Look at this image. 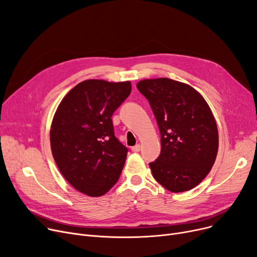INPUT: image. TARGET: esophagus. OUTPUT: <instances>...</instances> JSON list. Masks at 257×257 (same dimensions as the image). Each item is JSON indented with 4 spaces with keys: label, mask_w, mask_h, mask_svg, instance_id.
Instances as JSON below:
<instances>
[{
    "label": "esophagus",
    "mask_w": 257,
    "mask_h": 257,
    "mask_svg": "<svg viewBox=\"0 0 257 257\" xmlns=\"http://www.w3.org/2000/svg\"><path fill=\"white\" fill-rule=\"evenodd\" d=\"M131 150H132L133 152H140V151H141V145L138 144V145H136L134 147H132Z\"/></svg>",
    "instance_id": "34e87169"
}]
</instances>
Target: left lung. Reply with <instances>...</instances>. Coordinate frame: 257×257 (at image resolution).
I'll return each instance as SVG.
<instances>
[{"label": "left lung", "instance_id": "obj_1", "mask_svg": "<svg viewBox=\"0 0 257 257\" xmlns=\"http://www.w3.org/2000/svg\"><path fill=\"white\" fill-rule=\"evenodd\" d=\"M149 101L160 131L161 151L150 163L153 177L168 191H190L210 172L219 148L218 127L204 98L169 78L137 84Z\"/></svg>", "mask_w": 257, "mask_h": 257}]
</instances>
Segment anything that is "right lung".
I'll list each match as a JSON object with an SVG mask.
<instances>
[{
    "label": "right lung",
    "mask_w": 257,
    "mask_h": 257,
    "mask_svg": "<svg viewBox=\"0 0 257 257\" xmlns=\"http://www.w3.org/2000/svg\"><path fill=\"white\" fill-rule=\"evenodd\" d=\"M130 92L129 81L85 80L66 93L54 114L52 154L80 193L100 197L118 180L128 149L114 137L111 116Z\"/></svg>",
    "instance_id": "add662e5"
}]
</instances>
